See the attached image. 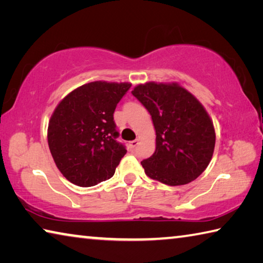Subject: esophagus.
Returning <instances> with one entry per match:
<instances>
[{
	"label": "esophagus",
	"mask_w": 263,
	"mask_h": 263,
	"mask_svg": "<svg viewBox=\"0 0 263 263\" xmlns=\"http://www.w3.org/2000/svg\"><path fill=\"white\" fill-rule=\"evenodd\" d=\"M137 145H138V140L137 139L130 141V144H128V146H130L131 149H135L137 147Z\"/></svg>",
	"instance_id": "34e87169"
}]
</instances>
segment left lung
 Wrapping results in <instances>:
<instances>
[{"mask_svg":"<svg viewBox=\"0 0 263 263\" xmlns=\"http://www.w3.org/2000/svg\"><path fill=\"white\" fill-rule=\"evenodd\" d=\"M132 95L152 116L157 147L141 161L146 175L168 185L194 181L205 171L216 133L203 105L176 83L139 84Z\"/></svg>","mask_w":263,"mask_h":263,"instance_id":"left-lung-1","label":"left lung"}]
</instances>
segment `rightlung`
<instances>
[{
  "instance_id": "right-lung-1",
  "label": "right lung",
  "mask_w": 263,
  "mask_h": 263,
  "mask_svg": "<svg viewBox=\"0 0 263 263\" xmlns=\"http://www.w3.org/2000/svg\"><path fill=\"white\" fill-rule=\"evenodd\" d=\"M130 83L90 82L62 100L48 123V147L57 167L79 186L109 180L126 154L117 141L114 112Z\"/></svg>"
}]
</instances>
